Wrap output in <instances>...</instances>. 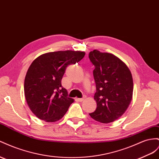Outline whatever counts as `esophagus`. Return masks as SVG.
<instances>
[{"label":"esophagus","instance_id":"34e87169","mask_svg":"<svg viewBox=\"0 0 159 159\" xmlns=\"http://www.w3.org/2000/svg\"><path fill=\"white\" fill-rule=\"evenodd\" d=\"M85 100V98H77V100L79 102H83Z\"/></svg>","mask_w":159,"mask_h":159}]
</instances>
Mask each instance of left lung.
I'll list each match as a JSON object with an SVG mask.
<instances>
[{
  "label": "left lung",
  "mask_w": 159,
  "mask_h": 159,
  "mask_svg": "<svg viewBox=\"0 0 159 159\" xmlns=\"http://www.w3.org/2000/svg\"><path fill=\"white\" fill-rule=\"evenodd\" d=\"M89 58L95 67L93 75L96 92L97 108L90 116L108 124L123 115L130 105L133 93V80L126 65L113 54L90 51Z\"/></svg>",
  "instance_id": "8db88e82"
}]
</instances>
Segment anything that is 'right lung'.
I'll return each instance as SVG.
<instances>
[{"label":"right lung","instance_id":"right-lung-1","mask_svg":"<svg viewBox=\"0 0 159 159\" xmlns=\"http://www.w3.org/2000/svg\"><path fill=\"white\" fill-rule=\"evenodd\" d=\"M85 52L59 51L43 54L31 64L25 78L24 92L30 110L48 122H56L66 114L74 99L61 85L66 67L82 59Z\"/></svg>","mask_w":159,"mask_h":159}]
</instances>
